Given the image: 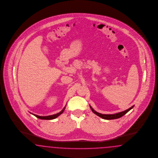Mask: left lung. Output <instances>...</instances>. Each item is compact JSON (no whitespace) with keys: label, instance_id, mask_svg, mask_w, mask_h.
<instances>
[{"label":"left lung","instance_id":"obj_1","mask_svg":"<svg viewBox=\"0 0 158 158\" xmlns=\"http://www.w3.org/2000/svg\"><path fill=\"white\" fill-rule=\"evenodd\" d=\"M134 107V105L132 106V107L126 109L125 110L123 111V112H120L119 113H116V114H102L101 113H99L98 112H96L95 110L91 107V106L90 105V107L92 110V111L95 114H96L97 116H99L100 118H101L102 119H106V120H110V119H118L120 117L123 116V115H125L126 113H127L130 110H131L132 109L133 107Z\"/></svg>","mask_w":158,"mask_h":158}]
</instances>
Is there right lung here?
Listing matches in <instances>:
<instances>
[{"instance_id": "obj_1", "label": "right lung", "mask_w": 158, "mask_h": 158, "mask_svg": "<svg viewBox=\"0 0 158 158\" xmlns=\"http://www.w3.org/2000/svg\"><path fill=\"white\" fill-rule=\"evenodd\" d=\"M66 105L64 107L63 109H62L60 112H59V113H57V114H52V115H49V116H39V115L35 114H32V113H31V112H30V113L32 114L33 115H34L35 116H36V118L40 119H44V120H52V119H56L59 115H60L61 114H63V112H64L65 108H66Z\"/></svg>"}]
</instances>
